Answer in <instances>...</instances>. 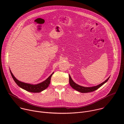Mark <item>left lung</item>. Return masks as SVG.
<instances>
[{"instance_id":"obj_1","label":"left lung","mask_w":124,"mask_h":124,"mask_svg":"<svg viewBox=\"0 0 124 124\" xmlns=\"http://www.w3.org/2000/svg\"><path fill=\"white\" fill-rule=\"evenodd\" d=\"M109 78L110 77H109L107 80H105V81L103 82L102 83H101V84H100L97 86H93V87H85L80 86V85L76 84L75 82H74L73 81V80L71 78V77H70V76L69 75V83H70V86H71L73 88H74V89H75L76 90H77L78 92H80L81 93H88V92L94 91L96 90L97 89H98V88H99L100 87H101L105 82H107L108 81Z\"/></svg>"}]
</instances>
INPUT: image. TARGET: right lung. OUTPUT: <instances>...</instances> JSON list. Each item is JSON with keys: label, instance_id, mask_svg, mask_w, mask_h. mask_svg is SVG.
I'll return each instance as SVG.
<instances>
[{"label": "right lung", "instance_id": "add662e5", "mask_svg": "<svg viewBox=\"0 0 124 124\" xmlns=\"http://www.w3.org/2000/svg\"><path fill=\"white\" fill-rule=\"evenodd\" d=\"M10 71L13 79L14 80V81L17 84V85L27 91L33 92V93L41 92V91L46 89V88H47L50 84L51 76L53 74H54V73H53L45 81L39 84H36V85H32V84L31 85L30 84L25 83L20 81L19 80L16 79L15 78V77L14 76L12 72H11V70H10Z\"/></svg>", "mask_w": 124, "mask_h": 124}]
</instances>
